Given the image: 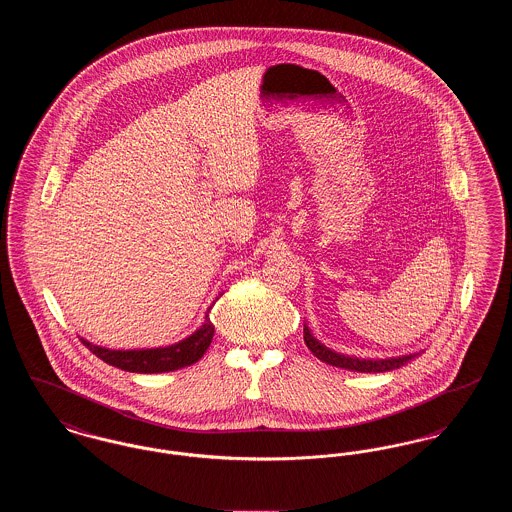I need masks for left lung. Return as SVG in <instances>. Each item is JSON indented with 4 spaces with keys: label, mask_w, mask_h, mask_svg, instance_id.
Instances as JSON below:
<instances>
[{
    "label": "left lung",
    "mask_w": 512,
    "mask_h": 512,
    "mask_svg": "<svg viewBox=\"0 0 512 512\" xmlns=\"http://www.w3.org/2000/svg\"><path fill=\"white\" fill-rule=\"evenodd\" d=\"M303 340L307 343V347L311 349V353L322 363L345 368V370H353V372H388V370H395V368H401V366L411 363L416 355H420V353H411V355L390 357V359H359V357L343 355V353L332 351L324 343H320L313 336V332L309 330L307 324H303Z\"/></svg>",
    "instance_id": "obj_1"
}]
</instances>
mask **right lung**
<instances>
[{
  "instance_id": "1",
  "label": "right lung",
  "mask_w": 512,
  "mask_h": 512,
  "mask_svg": "<svg viewBox=\"0 0 512 512\" xmlns=\"http://www.w3.org/2000/svg\"><path fill=\"white\" fill-rule=\"evenodd\" d=\"M209 311H211V307H209ZM209 311L205 315L203 324L195 330L192 336H188L186 340L178 341V343L167 345V347L122 351V349H107L101 345H94L84 338H80V340L101 361H105L107 365L117 366L126 372H138V374L172 372V370H178L184 366L194 365L205 355L207 347L211 345V340L215 336V326L209 320Z\"/></svg>"
}]
</instances>
